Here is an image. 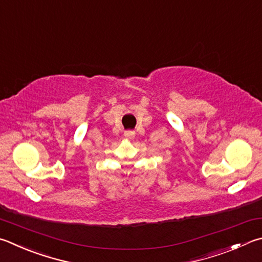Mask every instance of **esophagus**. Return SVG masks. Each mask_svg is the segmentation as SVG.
<instances>
[{"label": "esophagus", "instance_id": "34e87169", "mask_svg": "<svg viewBox=\"0 0 262 262\" xmlns=\"http://www.w3.org/2000/svg\"><path fill=\"white\" fill-rule=\"evenodd\" d=\"M123 135H125V137H127V139H132V137L135 136V133L133 130H126Z\"/></svg>", "mask_w": 262, "mask_h": 262}]
</instances>
